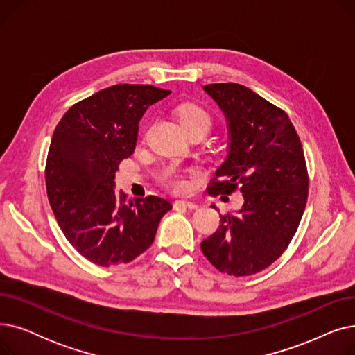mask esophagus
Masks as SVG:
<instances>
[{
    "label": "esophagus",
    "mask_w": 355,
    "mask_h": 355,
    "mask_svg": "<svg viewBox=\"0 0 355 355\" xmlns=\"http://www.w3.org/2000/svg\"><path fill=\"white\" fill-rule=\"evenodd\" d=\"M174 207H185V209H197L198 204L193 202V201H189V200H177L174 202Z\"/></svg>",
    "instance_id": "1"
}]
</instances>
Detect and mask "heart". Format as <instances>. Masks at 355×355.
<instances>
[{"mask_svg":"<svg viewBox=\"0 0 355 355\" xmlns=\"http://www.w3.org/2000/svg\"><path fill=\"white\" fill-rule=\"evenodd\" d=\"M175 115L178 121L181 122L182 128L191 132V130H204V132H209L213 126V116L210 112L193 102L181 103L175 107ZM161 182L173 191L181 193L187 190V180H185V173H182L177 166H168L159 175Z\"/></svg>","mask_w":355,"mask_h":355,"instance_id":"obj_1","label":"heart"}]
</instances>
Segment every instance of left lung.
Listing matches in <instances>:
<instances>
[{
    "label": "left lung",
    "instance_id": "8db88e82",
    "mask_svg": "<svg viewBox=\"0 0 355 355\" xmlns=\"http://www.w3.org/2000/svg\"><path fill=\"white\" fill-rule=\"evenodd\" d=\"M229 121L226 161L209 194H243V206L220 214V226L201 250L220 272L249 276L270 266L300 226L309 177L300 137L281 107L239 83L204 86ZM214 207V206H213Z\"/></svg>",
    "mask_w": 355,
    "mask_h": 355
}]
</instances>
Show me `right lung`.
Returning a JSON list of instances; mask_svg holds the SVG:
<instances>
[{"label":"right lung","mask_w":355,"mask_h":355,"mask_svg":"<svg viewBox=\"0 0 355 355\" xmlns=\"http://www.w3.org/2000/svg\"><path fill=\"white\" fill-rule=\"evenodd\" d=\"M153 85H115L74 103L54 129L46 189L59 226L85 259L99 266L132 262L153 245L173 209L157 196L126 200L115 190L119 164L134 154L148 106L170 95Z\"/></svg>","instance_id":"1"}]
</instances>
